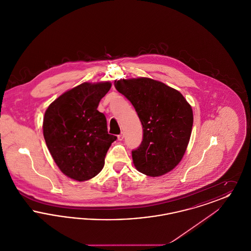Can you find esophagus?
Masks as SVG:
<instances>
[{
  "label": "esophagus",
  "instance_id": "esophagus-1",
  "mask_svg": "<svg viewBox=\"0 0 251 251\" xmlns=\"http://www.w3.org/2000/svg\"><path fill=\"white\" fill-rule=\"evenodd\" d=\"M123 138H124V133H120V135H118V139L121 141V140H123Z\"/></svg>",
  "mask_w": 251,
  "mask_h": 251
}]
</instances>
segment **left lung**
Listing matches in <instances>:
<instances>
[{
  "mask_svg": "<svg viewBox=\"0 0 251 251\" xmlns=\"http://www.w3.org/2000/svg\"><path fill=\"white\" fill-rule=\"evenodd\" d=\"M135 109L143 127L142 143L131 151L135 168L159 177L181 161L191 136L193 110L178 90L147 77L115 81Z\"/></svg>",
  "mask_w": 251,
  "mask_h": 251,
  "instance_id": "obj_1",
  "label": "left lung"
}]
</instances>
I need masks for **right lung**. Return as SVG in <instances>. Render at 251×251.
<instances>
[{
    "mask_svg": "<svg viewBox=\"0 0 251 251\" xmlns=\"http://www.w3.org/2000/svg\"><path fill=\"white\" fill-rule=\"evenodd\" d=\"M110 82L83 83L66 91L47 108L43 135L49 151L69 178H94L104 166L107 151L117 136L109 134L105 116L97 108Z\"/></svg>",
    "mask_w": 251,
    "mask_h": 251,
    "instance_id": "1",
    "label": "right lung"
}]
</instances>
